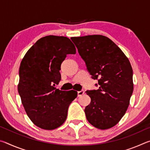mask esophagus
<instances>
[{"label": "esophagus", "instance_id": "34e87169", "mask_svg": "<svg viewBox=\"0 0 150 150\" xmlns=\"http://www.w3.org/2000/svg\"><path fill=\"white\" fill-rule=\"evenodd\" d=\"M84 93H85V91H83V90L81 91H78L77 95H78V96H81L82 95H84Z\"/></svg>", "mask_w": 150, "mask_h": 150}]
</instances>
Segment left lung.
Wrapping results in <instances>:
<instances>
[{"mask_svg":"<svg viewBox=\"0 0 150 150\" xmlns=\"http://www.w3.org/2000/svg\"><path fill=\"white\" fill-rule=\"evenodd\" d=\"M99 88L87 91L90 105L85 112L91 125L106 130L117 124L130 105L134 90L133 70L128 58L110 39L102 35L73 37Z\"/></svg>","mask_w":150,"mask_h":150,"instance_id":"left-lung-1","label":"left lung"}]
</instances>
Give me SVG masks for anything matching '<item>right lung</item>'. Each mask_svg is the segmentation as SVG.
Masks as SVG:
<instances>
[{"label":"right lung","instance_id":"obj_1","mask_svg":"<svg viewBox=\"0 0 150 150\" xmlns=\"http://www.w3.org/2000/svg\"><path fill=\"white\" fill-rule=\"evenodd\" d=\"M76 54L67 37L47 35L38 40L20 63L18 91L30 120L44 130H54L64 123L75 91L56 89L61 64L67 54Z\"/></svg>","mask_w":150,"mask_h":150}]
</instances>
